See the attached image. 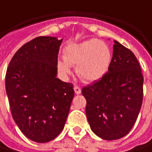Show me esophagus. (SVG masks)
<instances>
[{
  "instance_id": "1",
  "label": "esophagus",
  "mask_w": 152,
  "mask_h": 152,
  "mask_svg": "<svg viewBox=\"0 0 152 152\" xmlns=\"http://www.w3.org/2000/svg\"><path fill=\"white\" fill-rule=\"evenodd\" d=\"M73 89H74L75 94H77V95H79V94H80V93H81V89H80V88L79 86H74Z\"/></svg>"
}]
</instances>
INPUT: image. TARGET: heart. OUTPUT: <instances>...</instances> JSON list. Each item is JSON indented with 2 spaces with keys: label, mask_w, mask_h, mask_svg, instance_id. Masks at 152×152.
<instances>
[{
  "label": "heart",
  "mask_w": 152,
  "mask_h": 152,
  "mask_svg": "<svg viewBox=\"0 0 152 152\" xmlns=\"http://www.w3.org/2000/svg\"><path fill=\"white\" fill-rule=\"evenodd\" d=\"M112 62L110 48L103 41L90 39L71 43L64 49V59H58L57 69L64 76L76 65V73L87 82L100 80L109 70Z\"/></svg>",
  "instance_id": "1"
}]
</instances>
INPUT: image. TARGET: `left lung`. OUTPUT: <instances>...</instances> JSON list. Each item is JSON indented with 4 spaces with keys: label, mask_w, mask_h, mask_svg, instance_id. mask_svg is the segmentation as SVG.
Segmentation results:
<instances>
[{
    "label": "left lung",
    "mask_w": 152,
    "mask_h": 152,
    "mask_svg": "<svg viewBox=\"0 0 152 152\" xmlns=\"http://www.w3.org/2000/svg\"><path fill=\"white\" fill-rule=\"evenodd\" d=\"M143 77L134 53L114 40L107 73L82 88L86 114L92 131L112 141L129 133L140 113L143 97Z\"/></svg>",
    "instance_id": "left-lung-1"
}]
</instances>
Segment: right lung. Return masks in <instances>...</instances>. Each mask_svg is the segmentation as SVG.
I'll return each instance as SVG.
<instances>
[{
    "label": "right lung",
    "mask_w": 152,
    "mask_h": 152,
    "mask_svg": "<svg viewBox=\"0 0 152 152\" xmlns=\"http://www.w3.org/2000/svg\"><path fill=\"white\" fill-rule=\"evenodd\" d=\"M62 40L39 36L28 41L16 52L6 72L13 119L36 142H48L61 133L74 96L73 85L56 78Z\"/></svg>",
    "instance_id": "right-lung-1"
}]
</instances>
